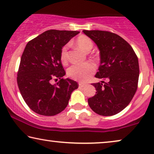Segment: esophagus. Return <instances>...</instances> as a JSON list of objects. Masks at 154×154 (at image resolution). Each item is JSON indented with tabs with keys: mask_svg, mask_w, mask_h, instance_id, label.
Returning a JSON list of instances; mask_svg holds the SVG:
<instances>
[{
	"mask_svg": "<svg viewBox=\"0 0 154 154\" xmlns=\"http://www.w3.org/2000/svg\"><path fill=\"white\" fill-rule=\"evenodd\" d=\"M79 88H81L84 87V86H85V84L81 83V82H79Z\"/></svg>",
	"mask_w": 154,
	"mask_h": 154,
	"instance_id": "34e87169",
	"label": "esophagus"
}]
</instances>
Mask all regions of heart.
<instances>
[{
  "instance_id": "heart-1",
  "label": "heart",
  "mask_w": 154,
  "mask_h": 154,
  "mask_svg": "<svg viewBox=\"0 0 154 154\" xmlns=\"http://www.w3.org/2000/svg\"><path fill=\"white\" fill-rule=\"evenodd\" d=\"M75 45L78 48L84 52H90L93 47V42L85 35H81L75 39ZM67 45L63 46L60 52V60L63 64L67 62ZM95 68L91 62H85L83 64H74L69 67L67 70V75L75 81L85 82L93 74Z\"/></svg>"
}]
</instances>
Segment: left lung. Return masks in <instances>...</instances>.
<instances>
[{
  "mask_svg": "<svg viewBox=\"0 0 154 154\" xmlns=\"http://www.w3.org/2000/svg\"><path fill=\"white\" fill-rule=\"evenodd\" d=\"M83 32L100 50V65L95 77L107 80L92 84L97 92L88 99V104L99 115H115L130 104L137 89L138 58L131 45L114 33L99 30Z\"/></svg>",
  "mask_w": 154,
  "mask_h": 154,
  "instance_id": "left-lung-1",
  "label": "left lung"
}]
</instances>
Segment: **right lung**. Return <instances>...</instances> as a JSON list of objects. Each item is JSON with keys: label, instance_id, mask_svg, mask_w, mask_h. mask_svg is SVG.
Segmentation results:
<instances>
[{"label": "right lung", "instance_id": "1", "mask_svg": "<svg viewBox=\"0 0 154 154\" xmlns=\"http://www.w3.org/2000/svg\"><path fill=\"white\" fill-rule=\"evenodd\" d=\"M79 31L48 30L29 41L21 57L17 85L23 99L31 110L52 116L64 110L79 84L64 79L66 74L60 60L63 46ZM52 79L59 80L52 84Z\"/></svg>", "mask_w": 154, "mask_h": 154}]
</instances>
